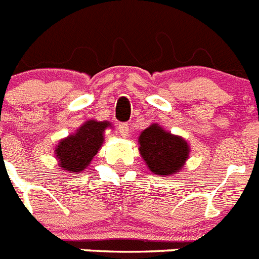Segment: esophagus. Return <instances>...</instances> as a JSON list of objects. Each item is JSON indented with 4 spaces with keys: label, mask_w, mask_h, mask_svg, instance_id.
Returning a JSON list of instances; mask_svg holds the SVG:
<instances>
[{
    "label": "esophagus",
    "mask_w": 259,
    "mask_h": 259,
    "mask_svg": "<svg viewBox=\"0 0 259 259\" xmlns=\"http://www.w3.org/2000/svg\"><path fill=\"white\" fill-rule=\"evenodd\" d=\"M118 130H119V134H120V136H123V137L128 136V134H130V125H128V123H119Z\"/></svg>",
    "instance_id": "obj_1"
}]
</instances>
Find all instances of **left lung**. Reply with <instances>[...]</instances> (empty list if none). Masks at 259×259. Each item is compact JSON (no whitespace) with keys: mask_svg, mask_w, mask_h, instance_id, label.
Wrapping results in <instances>:
<instances>
[{"mask_svg":"<svg viewBox=\"0 0 259 259\" xmlns=\"http://www.w3.org/2000/svg\"><path fill=\"white\" fill-rule=\"evenodd\" d=\"M139 144L141 157L155 175L168 176L180 172L188 159L189 145L187 141L164 131L157 123L141 132Z\"/></svg>","mask_w":259,"mask_h":259,"instance_id":"8db88e82","label":"left lung"}]
</instances>
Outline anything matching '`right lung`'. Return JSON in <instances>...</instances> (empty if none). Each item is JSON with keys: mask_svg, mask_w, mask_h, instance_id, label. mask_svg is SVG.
Returning <instances> with one entry per match:
<instances>
[{"mask_svg": "<svg viewBox=\"0 0 259 259\" xmlns=\"http://www.w3.org/2000/svg\"><path fill=\"white\" fill-rule=\"evenodd\" d=\"M107 127H110L109 122L88 120L75 134L59 141L56 155L62 170L75 174L88 167L102 146L104 132Z\"/></svg>", "mask_w": 259, "mask_h": 259, "instance_id": "obj_1", "label": "right lung"}]
</instances>
